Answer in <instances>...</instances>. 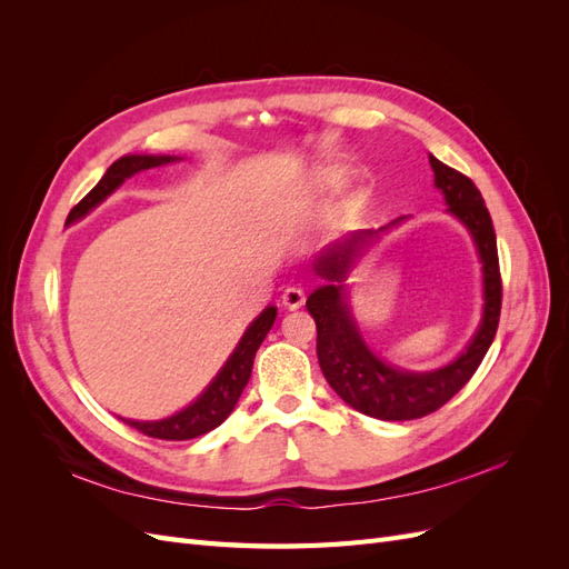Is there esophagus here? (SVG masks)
<instances>
[{
    "label": "esophagus",
    "mask_w": 569,
    "mask_h": 569,
    "mask_svg": "<svg viewBox=\"0 0 569 569\" xmlns=\"http://www.w3.org/2000/svg\"><path fill=\"white\" fill-rule=\"evenodd\" d=\"M306 301V295L301 287H287L282 291V306L289 308V311H297V308H301Z\"/></svg>",
    "instance_id": "1"
}]
</instances>
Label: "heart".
Returning a JSON list of instances; mask_svg holds the SVG:
<instances>
[{
  "label": "heart",
  "mask_w": 569,
  "mask_h": 569,
  "mask_svg": "<svg viewBox=\"0 0 569 569\" xmlns=\"http://www.w3.org/2000/svg\"><path fill=\"white\" fill-rule=\"evenodd\" d=\"M341 184H343V176H341V173H330V176L325 178V187H327V189H337V187H341ZM351 211H353V209L347 203V206H343V209L339 211L337 220L343 222V220H347V218L351 216Z\"/></svg>",
  "instance_id": "b5f03b06"
}]
</instances>
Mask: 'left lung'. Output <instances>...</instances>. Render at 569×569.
<instances>
[{
  "instance_id": "obj_1",
  "label": "left lung",
  "mask_w": 569,
  "mask_h": 569,
  "mask_svg": "<svg viewBox=\"0 0 569 569\" xmlns=\"http://www.w3.org/2000/svg\"><path fill=\"white\" fill-rule=\"evenodd\" d=\"M435 187L451 213L472 237L481 266V318L462 351L432 370H406L377 356L360 332L349 303V278L363 256L385 232L406 218H396L380 230H356L327 244L313 261L322 280L306 299L318 327V363L330 387L363 416L377 420H416L441 408L468 385L487 356L501 316V274H498L496 232L479 189L470 178L429 153Z\"/></svg>"
}]
</instances>
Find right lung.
Returning <instances> with one entry per match:
<instances>
[{
    "mask_svg": "<svg viewBox=\"0 0 569 569\" xmlns=\"http://www.w3.org/2000/svg\"><path fill=\"white\" fill-rule=\"evenodd\" d=\"M182 159L184 157H170V153H126V157H120L109 166V170L101 176V180L94 184L92 192L84 197L71 213H68L66 226H73V222L90 216L97 206L104 203L128 178L142 173V170L176 163ZM274 318H278V306H266L263 311L249 322L242 339L237 341L234 351L216 372L209 387H206L197 399L189 406H184L182 410L161 420H130V418H120V420L134 427L137 432L153 439H166V441H184V439H194L211 432V429L226 422V418L234 410L239 396H242L251 377L256 351L263 343L266 335L270 332Z\"/></svg>",
    "mask_w": 569,
    "mask_h": 569,
    "instance_id": "1",
    "label": "right lung"
}]
</instances>
